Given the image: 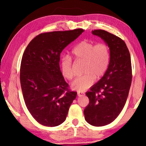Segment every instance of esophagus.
I'll list each match as a JSON object with an SVG mask.
<instances>
[{
    "mask_svg": "<svg viewBox=\"0 0 146 146\" xmlns=\"http://www.w3.org/2000/svg\"><path fill=\"white\" fill-rule=\"evenodd\" d=\"M77 95H78V97H82V96L84 95V93L82 92H78Z\"/></svg>",
    "mask_w": 146,
    "mask_h": 146,
    "instance_id": "obj_1",
    "label": "esophagus"
}]
</instances>
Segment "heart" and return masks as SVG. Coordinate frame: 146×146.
Listing matches in <instances>:
<instances>
[{
    "label": "heart",
    "mask_w": 146,
    "mask_h": 146,
    "mask_svg": "<svg viewBox=\"0 0 146 146\" xmlns=\"http://www.w3.org/2000/svg\"><path fill=\"white\" fill-rule=\"evenodd\" d=\"M76 60L84 62V75L76 78L71 84V88L78 92H84L93 85L95 78L104 75L110 62V50L105 43L94 44L83 40L76 44L71 51ZM60 71L64 78L71 80L74 76L72 60L68 56L61 59Z\"/></svg>",
    "instance_id": "obj_1"
}]
</instances>
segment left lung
I'll return each mask as SVG.
<instances>
[{"label": "left lung", "instance_id": "obj_1", "mask_svg": "<svg viewBox=\"0 0 146 146\" xmlns=\"http://www.w3.org/2000/svg\"><path fill=\"white\" fill-rule=\"evenodd\" d=\"M92 34L102 38L110 50L107 71L86 93L90 103L84 110L85 120L100 127L114 121L124 107L131 84V62L126 44L120 38L102 29Z\"/></svg>", "mask_w": 146, "mask_h": 146}]
</instances>
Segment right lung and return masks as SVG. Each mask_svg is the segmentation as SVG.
<instances>
[{
  "label": "right lung",
  "mask_w": 146,
  "mask_h": 146,
  "mask_svg": "<svg viewBox=\"0 0 146 146\" xmlns=\"http://www.w3.org/2000/svg\"><path fill=\"white\" fill-rule=\"evenodd\" d=\"M82 29L38 35L26 48L20 80L26 106L40 124L55 127L65 121L76 92L68 90L59 61L63 49L80 35Z\"/></svg>",
  "instance_id": "add662e5"
}]
</instances>
